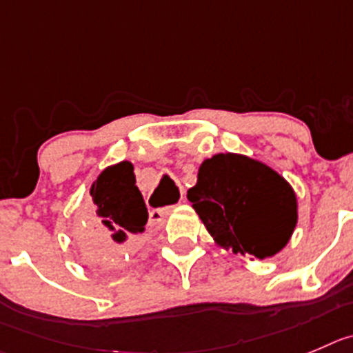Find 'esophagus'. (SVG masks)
Returning a JSON list of instances; mask_svg holds the SVG:
<instances>
[{"mask_svg":"<svg viewBox=\"0 0 353 353\" xmlns=\"http://www.w3.org/2000/svg\"><path fill=\"white\" fill-rule=\"evenodd\" d=\"M170 213H171V208H164V210H152L149 214L150 225L164 223V220H166Z\"/></svg>","mask_w":353,"mask_h":353,"instance_id":"obj_1","label":"esophagus"}]
</instances>
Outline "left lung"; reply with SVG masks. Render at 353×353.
<instances>
[{"mask_svg":"<svg viewBox=\"0 0 353 353\" xmlns=\"http://www.w3.org/2000/svg\"><path fill=\"white\" fill-rule=\"evenodd\" d=\"M187 199L221 250L272 258L284 250L298 223V197L279 171L244 154L204 159Z\"/></svg>","mask_w":353,"mask_h":353,"instance_id":"1","label":"left lung"}]
</instances>
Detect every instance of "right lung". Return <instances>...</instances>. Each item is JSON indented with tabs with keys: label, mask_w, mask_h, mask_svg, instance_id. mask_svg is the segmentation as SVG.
I'll list each match as a JSON object with an SVG mask.
<instances>
[{
	"label": "right lung",
	"mask_w": 353,
	"mask_h": 353,
	"mask_svg": "<svg viewBox=\"0 0 353 353\" xmlns=\"http://www.w3.org/2000/svg\"><path fill=\"white\" fill-rule=\"evenodd\" d=\"M90 196L97 232L79 230L81 254L92 267H117L139 250L149 220L132 161L102 170L90 187Z\"/></svg>",
	"instance_id": "obj_1"
}]
</instances>
